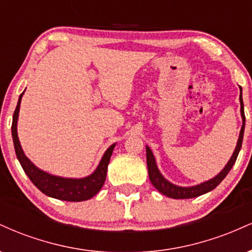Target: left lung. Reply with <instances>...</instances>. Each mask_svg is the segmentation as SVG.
<instances>
[{
    "mask_svg": "<svg viewBox=\"0 0 252 252\" xmlns=\"http://www.w3.org/2000/svg\"><path fill=\"white\" fill-rule=\"evenodd\" d=\"M241 90V94H239V102H241V115L243 124L241 128V132H239L238 141H237V146L233 152L232 156L230 158L226 166L221 169V172H219V174H217L215 178L210 179V180L201 182V184L195 185V186H189V187H182L178 186V185L172 184L167 180L164 176L161 174L160 170L158 168V164H156L155 156L153 154V152L150 150L148 146L146 147L147 152V166H148V174H149V180L153 184V186L160 193H162L163 195L169 196L173 199H189V198H195V196L202 195L205 193L210 192V190L215 189L220 182L224 180L225 176L227 175V173L230 172L232 166L235 164L237 156L239 154V150L242 148L243 143V136H244V128H245V115H244V104H243V98H242V88L239 86Z\"/></svg>",
    "mask_w": 252,
    "mask_h": 252,
    "instance_id": "1",
    "label": "left lung"
}]
</instances>
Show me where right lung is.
Returning <instances> with one entry per match:
<instances>
[{"instance_id":"1","label":"right lung","mask_w":252,"mask_h":252,"mask_svg":"<svg viewBox=\"0 0 252 252\" xmlns=\"http://www.w3.org/2000/svg\"><path fill=\"white\" fill-rule=\"evenodd\" d=\"M24 94L25 91L20 94L19 102H17L15 111H14L11 136H13L14 148H15L17 160L21 163L25 173L43 194L51 196V198L65 201H84L91 199L103 187L104 181L106 179V170H108L110 158H111L116 143L111 144L106 149L94 172L85 176V178H63V176L52 175L45 170L37 168L35 164L25 155L21 144H20L19 136H17V120H19L20 104H21Z\"/></svg>"}]
</instances>
